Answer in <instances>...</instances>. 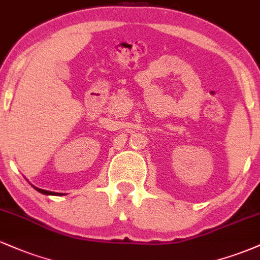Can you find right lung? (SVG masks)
<instances>
[{
	"label": "right lung",
	"mask_w": 260,
	"mask_h": 260,
	"mask_svg": "<svg viewBox=\"0 0 260 260\" xmlns=\"http://www.w3.org/2000/svg\"><path fill=\"white\" fill-rule=\"evenodd\" d=\"M34 188H35L36 191H39L40 193L42 194H47V196H63L64 193H58V192H52V191H46V190H42V188H38L35 187V186H32Z\"/></svg>",
	"instance_id": "obj_1"
}]
</instances>
